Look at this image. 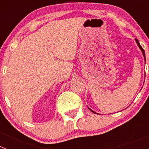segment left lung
Segmentation results:
<instances>
[{"label": "left lung", "instance_id": "1", "mask_svg": "<svg viewBox=\"0 0 149 149\" xmlns=\"http://www.w3.org/2000/svg\"><path fill=\"white\" fill-rule=\"evenodd\" d=\"M136 43H137L138 46L139 47V49H141V52H142V54H143V58H144V61H145V62H146V55H145V51H144V49H143V48H142V47H141V45H140V43H139V40H136ZM88 109H89L91 111V112H94V113H95V114H98V113H97V112H94V111H93L92 109H90L89 107H88Z\"/></svg>", "mask_w": 149, "mask_h": 149}]
</instances>
